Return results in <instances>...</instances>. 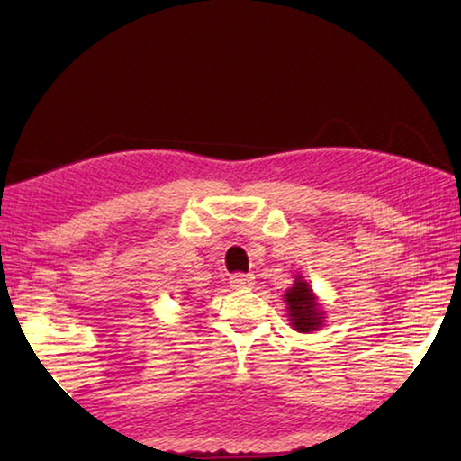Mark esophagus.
<instances>
[{
  "label": "esophagus",
  "mask_w": 461,
  "mask_h": 461,
  "mask_svg": "<svg viewBox=\"0 0 461 461\" xmlns=\"http://www.w3.org/2000/svg\"><path fill=\"white\" fill-rule=\"evenodd\" d=\"M230 285L231 288H249L254 285V276L244 275V272H236V275L230 276Z\"/></svg>",
  "instance_id": "obj_1"
}]
</instances>
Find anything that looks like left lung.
<instances>
[{
	"label": "left lung",
	"mask_w": 461,
	"mask_h": 461,
	"mask_svg": "<svg viewBox=\"0 0 461 461\" xmlns=\"http://www.w3.org/2000/svg\"><path fill=\"white\" fill-rule=\"evenodd\" d=\"M285 303L288 309V321L296 331L311 333L323 325L325 311L319 305L317 296L303 276L294 278V285L285 293Z\"/></svg>",
	"instance_id": "left-lung-1"
}]
</instances>
